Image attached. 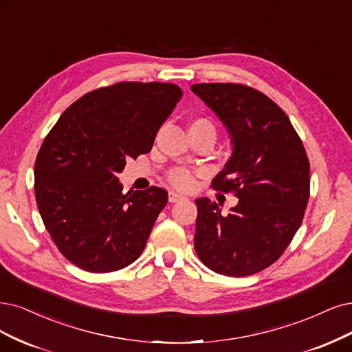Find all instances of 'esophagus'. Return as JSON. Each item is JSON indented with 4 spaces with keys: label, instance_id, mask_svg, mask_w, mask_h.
<instances>
[{
    "label": "esophagus",
    "instance_id": "esophagus-1",
    "mask_svg": "<svg viewBox=\"0 0 352 352\" xmlns=\"http://www.w3.org/2000/svg\"><path fill=\"white\" fill-rule=\"evenodd\" d=\"M169 201L171 203H177V201H181V200H186L184 196H181V194L178 192H174V191H169Z\"/></svg>",
    "mask_w": 352,
    "mask_h": 352
}]
</instances>
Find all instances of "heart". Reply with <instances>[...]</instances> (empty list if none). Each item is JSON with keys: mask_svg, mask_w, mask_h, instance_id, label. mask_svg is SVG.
Masks as SVG:
<instances>
[{"mask_svg": "<svg viewBox=\"0 0 352 352\" xmlns=\"http://www.w3.org/2000/svg\"><path fill=\"white\" fill-rule=\"evenodd\" d=\"M190 132H209L216 138V127L207 117H199L190 124ZM168 183L178 190H191L194 187V175L187 168H174L166 175Z\"/></svg>", "mask_w": 352, "mask_h": 352, "instance_id": "b5f03b06", "label": "heart"}]
</instances>
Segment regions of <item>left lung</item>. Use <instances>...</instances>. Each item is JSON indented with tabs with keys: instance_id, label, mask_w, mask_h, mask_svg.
<instances>
[{
	"instance_id": "obj_1",
	"label": "left lung",
	"mask_w": 352,
	"mask_h": 352,
	"mask_svg": "<svg viewBox=\"0 0 352 352\" xmlns=\"http://www.w3.org/2000/svg\"><path fill=\"white\" fill-rule=\"evenodd\" d=\"M191 91L228 127L233 155L212 188L239 199L228 216L199 199L194 248L217 274L252 276L274 264L292 242L310 194V164L293 124L277 104L252 87L194 84Z\"/></svg>"
}]
</instances>
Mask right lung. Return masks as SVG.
<instances>
[{
	"label": "right lung",
	"instance_id": "right-lung-1",
	"mask_svg": "<svg viewBox=\"0 0 352 352\" xmlns=\"http://www.w3.org/2000/svg\"><path fill=\"white\" fill-rule=\"evenodd\" d=\"M183 91L165 82H117L89 91L62 113L34 164V194L59 252L89 272L139 258L168 201L160 187L123 194L117 174L152 149Z\"/></svg>",
	"mask_w": 352,
	"mask_h": 352
}]
</instances>
